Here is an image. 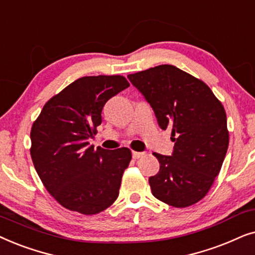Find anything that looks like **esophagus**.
Listing matches in <instances>:
<instances>
[{"instance_id":"obj_1","label":"esophagus","mask_w":255,"mask_h":255,"mask_svg":"<svg viewBox=\"0 0 255 255\" xmlns=\"http://www.w3.org/2000/svg\"><path fill=\"white\" fill-rule=\"evenodd\" d=\"M144 155V152H140V151H133V158H140Z\"/></svg>"}]
</instances>
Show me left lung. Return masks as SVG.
<instances>
[{
  "instance_id": "1",
  "label": "left lung",
  "mask_w": 255,
  "mask_h": 255,
  "mask_svg": "<svg viewBox=\"0 0 255 255\" xmlns=\"http://www.w3.org/2000/svg\"><path fill=\"white\" fill-rule=\"evenodd\" d=\"M150 104L163 130L171 129L172 156L157 152L159 171L149 177L152 195L174 208L204 198L222 169L229 147L226 112L208 85L174 65L129 74Z\"/></svg>"
}]
</instances>
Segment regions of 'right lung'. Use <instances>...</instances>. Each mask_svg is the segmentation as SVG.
Segmentation results:
<instances>
[{"instance_id": "1", "label": "right lung", "mask_w": 255, "mask_h": 255, "mask_svg": "<svg viewBox=\"0 0 255 255\" xmlns=\"http://www.w3.org/2000/svg\"><path fill=\"white\" fill-rule=\"evenodd\" d=\"M129 86L124 76L83 77L44 105L32 124L30 154L40 181L63 208L97 215L113 204L130 149L88 145L112 97Z\"/></svg>"}]
</instances>
